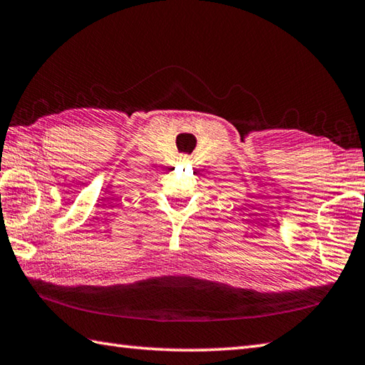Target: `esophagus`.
<instances>
[{
	"instance_id": "34e87169",
	"label": "esophagus",
	"mask_w": 365,
	"mask_h": 365,
	"mask_svg": "<svg viewBox=\"0 0 365 365\" xmlns=\"http://www.w3.org/2000/svg\"><path fill=\"white\" fill-rule=\"evenodd\" d=\"M188 158H185V156H182V158H180V161H187Z\"/></svg>"
}]
</instances>
